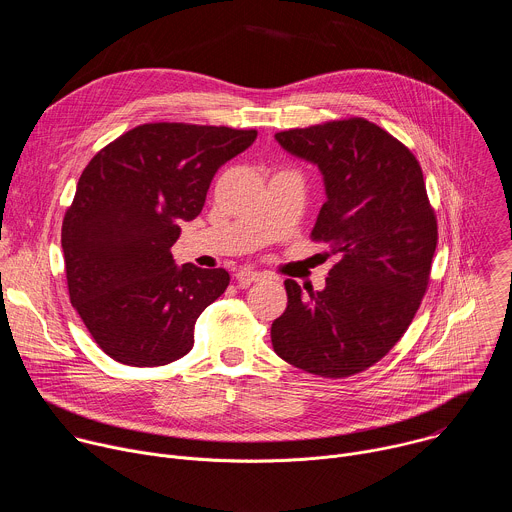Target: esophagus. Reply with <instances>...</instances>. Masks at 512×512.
I'll return each instance as SVG.
<instances>
[{"instance_id": "obj_1", "label": "esophagus", "mask_w": 512, "mask_h": 512, "mask_svg": "<svg viewBox=\"0 0 512 512\" xmlns=\"http://www.w3.org/2000/svg\"><path fill=\"white\" fill-rule=\"evenodd\" d=\"M263 277V273L261 271H255V269H241L239 273H237V281L241 283V285H249V283H253V281H259Z\"/></svg>"}]
</instances>
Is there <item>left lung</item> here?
<instances>
[{"instance_id": "8db88e82", "label": "left lung", "mask_w": 512, "mask_h": 512, "mask_svg": "<svg viewBox=\"0 0 512 512\" xmlns=\"http://www.w3.org/2000/svg\"><path fill=\"white\" fill-rule=\"evenodd\" d=\"M324 174L326 202L310 235L338 261L326 289L285 279L287 308L271 324L277 356L344 379L367 371L407 332L429 285L437 218L405 143L364 117L275 133Z\"/></svg>"}]
</instances>
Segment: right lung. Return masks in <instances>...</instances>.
<instances>
[{
    "label": "right lung",
    "mask_w": 512,
    "mask_h": 512,
    "mask_svg": "<svg viewBox=\"0 0 512 512\" xmlns=\"http://www.w3.org/2000/svg\"><path fill=\"white\" fill-rule=\"evenodd\" d=\"M255 137L257 129L143 123L83 170L60 235L68 298L113 360L162 367L192 350L198 316L231 275L178 267L170 249L182 221L200 214L216 170Z\"/></svg>",
    "instance_id": "add662e5"
}]
</instances>
